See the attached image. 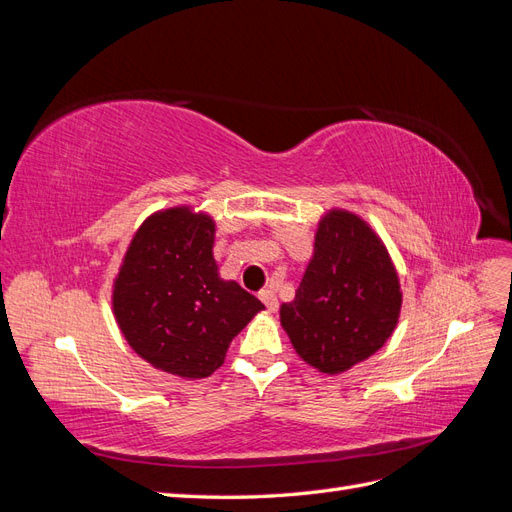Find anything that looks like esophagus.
I'll return each mask as SVG.
<instances>
[{"mask_svg":"<svg viewBox=\"0 0 512 512\" xmlns=\"http://www.w3.org/2000/svg\"><path fill=\"white\" fill-rule=\"evenodd\" d=\"M260 301L267 305L269 312H277V305H280V303H277V297H275L273 290H262L260 292Z\"/></svg>","mask_w":512,"mask_h":512,"instance_id":"1","label":"esophagus"}]
</instances>
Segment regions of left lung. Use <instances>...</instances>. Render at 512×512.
<instances>
[{"label":"left lung","instance_id":"1","mask_svg":"<svg viewBox=\"0 0 512 512\" xmlns=\"http://www.w3.org/2000/svg\"><path fill=\"white\" fill-rule=\"evenodd\" d=\"M399 309L397 273L376 232L348 211L324 215L294 301L280 309L297 354L342 374L386 344Z\"/></svg>","mask_w":512,"mask_h":512}]
</instances>
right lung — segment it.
Here are the masks:
<instances>
[{
    "label": "right lung",
    "mask_w": 512,
    "mask_h": 512,
    "mask_svg": "<svg viewBox=\"0 0 512 512\" xmlns=\"http://www.w3.org/2000/svg\"><path fill=\"white\" fill-rule=\"evenodd\" d=\"M215 224L188 207L151 215L134 235L113 288V312L132 350L156 369L207 378L260 309L213 260Z\"/></svg>",
    "instance_id": "add662e5"
}]
</instances>
